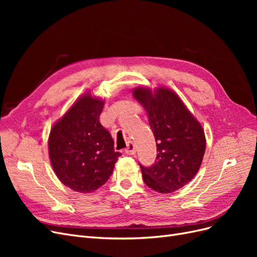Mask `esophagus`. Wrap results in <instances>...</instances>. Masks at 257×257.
<instances>
[{"label": "esophagus", "instance_id": "esophagus-1", "mask_svg": "<svg viewBox=\"0 0 257 257\" xmlns=\"http://www.w3.org/2000/svg\"><path fill=\"white\" fill-rule=\"evenodd\" d=\"M125 153L128 154V155H134L136 153V148H135V145L132 143V142H128L127 144V147L125 149Z\"/></svg>", "mask_w": 257, "mask_h": 257}]
</instances>
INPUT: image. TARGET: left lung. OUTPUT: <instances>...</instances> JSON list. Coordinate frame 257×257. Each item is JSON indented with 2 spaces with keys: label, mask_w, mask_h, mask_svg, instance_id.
<instances>
[{
  "label": "left lung",
  "mask_w": 257,
  "mask_h": 257,
  "mask_svg": "<svg viewBox=\"0 0 257 257\" xmlns=\"http://www.w3.org/2000/svg\"><path fill=\"white\" fill-rule=\"evenodd\" d=\"M133 94L147 110L157 142L154 164L146 167L139 163L145 183L163 194L181 189L195 177L203 161V127L172 90L159 88L152 93L136 88Z\"/></svg>",
  "instance_id": "left-lung-1"
}]
</instances>
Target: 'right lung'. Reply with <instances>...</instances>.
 Wrapping results in <instances>:
<instances>
[{
	"label": "right lung",
	"mask_w": 257,
	"mask_h": 257,
	"mask_svg": "<svg viewBox=\"0 0 257 257\" xmlns=\"http://www.w3.org/2000/svg\"><path fill=\"white\" fill-rule=\"evenodd\" d=\"M104 102L85 94L51 128L49 157L60 181L76 192L90 193L112 174L121 155L99 122Z\"/></svg>",
	"instance_id": "obj_1"
}]
</instances>
